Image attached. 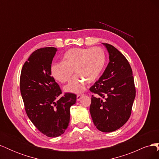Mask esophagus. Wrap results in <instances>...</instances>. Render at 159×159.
I'll return each mask as SVG.
<instances>
[{
  "instance_id": "34e87169",
  "label": "esophagus",
  "mask_w": 159,
  "mask_h": 159,
  "mask_svg": "<svg viewBox=\"0 0 159 159\" xmlns=\"http://www.w3.org/2000/svg\"><path fill=\"white\" fill-rule=\"evenodd\" d=\"M83 95H80V94L77 95V101H78V102H79V101L81 99V98L83 97Z\"/></svg>"
}]
</instances>
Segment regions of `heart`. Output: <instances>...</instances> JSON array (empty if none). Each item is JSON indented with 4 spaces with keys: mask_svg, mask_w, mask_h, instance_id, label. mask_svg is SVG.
Masks as SVG:
<instances>
[{
    "mask_svg": "<svg viewBox=\"0 0 159 159\" xmlns=\"http://www.w3.org/2000/svg\"><path fill=\"white\" fill-rule=\"evenodd\" d=\"M105 61V53L101 48H75L65 53L62 62L52 64L50 71L56 80L64 83L70 79L74 70L76 75L65 86L64 91L79 93L85 89L86 82L91 84L98 80Z\"/></svg>",
    "mask_w": 159,
    "mask_h": 159,
    "instance_id": "1",
    "label": "heart"
}]
</instances>
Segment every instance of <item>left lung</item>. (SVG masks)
I'll return each mask as SVG.
<instances>
[{
	"label": "left lung",
	"instance_id": "left-lung-1",
	"mask_svg": "<svg viewBox=\"0 0 159 159\" xmlns=\"http://www.w3.org/2000/svg\"><path fill=\"white\" fill-rule=\"evenodd\" d=\"M109 53V62L102 75L89 90V111L98 130L105 133L116 131L130 117L135 98L133 71L129 61L117 48L103 43Z\"/></svg>",
	"mask_w": 159,
	"mask_h": 159
}]
</instances>
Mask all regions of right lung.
Here are the masks:
<instances>
[{"label": "right lung", "mask_w": 159, "mask_h": 159, "mask_svg": "<svg viewBox=\"0 0 159 159\" xmlns=\"http://www.w3.org/2000/svg\"><path fill=\"white\" fill-rule=\"evenodd\" d=\"M57 50L47 47L34 52L22 67L20 80L28 118L49 137H59L65 132L70 123V107L76 102V95L71 93L58 98L61 91L50 71Z\"/></svg>", "instance_id": "1"}]
</instances>
